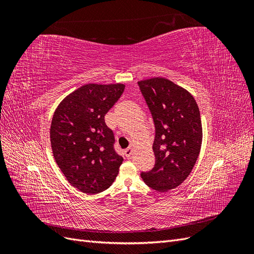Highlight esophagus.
I'll return each instance as SVG.
<instances>
[{
    "label": "esophagus",
    "mask_w": 254,
    "mask_h": 254,
    "mask_svg": "<svg viewBox=\"0 0 254 254\" xmlns=\"http://www.w3.org/2000/svg\"><path fill=\"white\" fill-rule=\"evenodd\" d=\"M132 155V147H128L126 150H125V156L129 159L130 157H131Z\"/></svg>",
    "instance_id": "34e87169"
}]
</instances>
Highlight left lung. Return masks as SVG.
<instances>
[{
  "label": "left lung",
  "instance_id": "obj_1",
  "mask_svg": "<svg viewBox=\"0 0 254 254\" xmlns=\"http://www.w3.org/2000/svg\"><path fill=\"white\" fill-rule=\"evenodd\" d=\"M156 128L152 149L155 166L141 173L158 191L176 189L188 178L202 143L200 112L189 91L162 77L137 81Z\"/></svg>",
  "mask_w": 254,
  "mask_h": 254
}]
</instances>
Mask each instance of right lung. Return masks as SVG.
<instances>
[{
  "instance_id": "right-lung-1",
  "label": "right lung",
  "mask_w": 254,
  "mask_h": 254,
  "mask_svg": "<svg viewBox=\"0 0 254 254\" xmlns=\"http://www.w3.org/2000/svg\"><path fill=\"white\" fill-rule=\"evenodd\" d=\"M125 84L88 83L59 104L51 125L54 158L66 180L84 194L110 188L123 158L105 115L119 101Z\"/></svg>"
}]
</instances>
